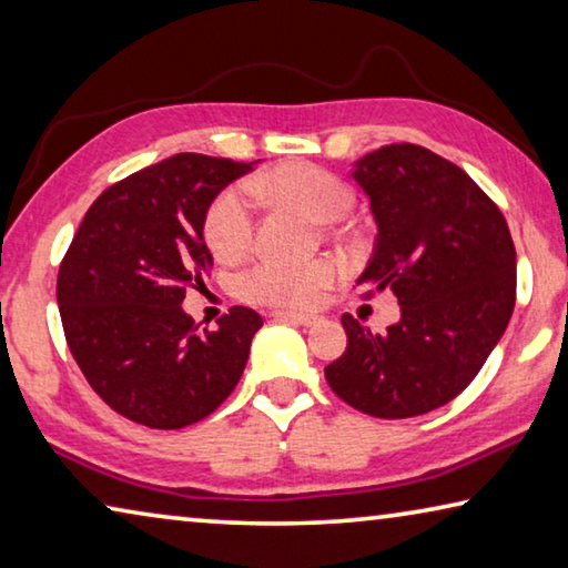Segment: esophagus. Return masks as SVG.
Listing matches in <instances>:
<instances>
[{"label": "esophagus", "instance_id": "34e87169", "mask_svg": "<svg viewBox=\"0 0 568 568\" xmlns=\"http://www.w3.org/2000/svg\"><path fill=\"white\" fill-rule=\"evenodd\" d=\"M275 321H287V323H295V326H303L308 328L316 323V316H305V313H293V311H277L275 313Z\"/></svg>", "mask_w": 568, "mask_h": 568}]
</instances>
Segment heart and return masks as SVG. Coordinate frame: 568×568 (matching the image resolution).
<instances>
[{
  "label": "heart",
  "mask_w": 568,
  "mask_h": 568,
  "mask_svg": "<svg viewBox=\"0 0 568 568\" xmlns=\"http://www.w3.org/2000/svg\"><path fill=\"white\" fill-rule=\"evenodd\" d=\"M250 189L275 204L293 206L318 222H336L354 204L348 184L333 171L287 161L252 179ZM206 245L214 257L237 260L247 252L252 240V206L245 189L232 186L212 202L204 222ZM336 265L331 260H311V263H285V260H263L240 277V293L252 303L281 305V308H308L318 301Z\"/></svg>",
  "instance_id": "b5f03b06"
}]
</instances>
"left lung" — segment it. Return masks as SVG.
Masks as SVG:
<instances>
[{
  "label": "left lung",
  "mask_w": 568,
  "mask_h": 568,
  "mask_svg": "<svg viewBox=\"0 0 568 568\" xmlns=\"http://www.w3.org/2000/svg\"><path fill=\"white\" fill-rule=\"evenodd\" d=\"M351 176L376 222L356 285L392 291L402 308L382 336L346 313L348 344L326 366V382L372 417H417L455 399L506 333L516 247L490 196L425 146H382L358 159Z\"/></svg>",
  "instance_id": "left-lung-1"
}]
</instances>
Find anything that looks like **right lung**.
Here are the masks:
<instances>
[{"instance_id": "add662e5", "label": "right lung", "mask_w": 568, "mask_h": 568, "mask_svg": "<svg viewBox=\"0 0 568 568\" xmlns=\"http://www.w3.org/2000/svg\"><path fill=\"white\" fill-rule=\"evenodd\" d=\"M242 161L176 154L90 204L58 275L62 328L98 397L131 422L179 429L235 389L263 318L235 305L214 331L182 308L210 275L204 222Z\"/></svg>"}]
</instances>
